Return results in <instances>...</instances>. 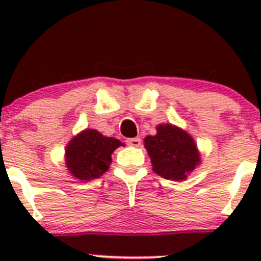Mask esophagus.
I'll use <instances>...</instances> for the list:
<instances>
[{"instance_id":"esophagus-1","label":"esophagus","mask_w":261,"mask_h":261,"mask_svg":"<svg viewBox=\"0 0 261 261\" xmlns=\"http://www.w3.org/2000/svg\"><path fill=\"white\" fill-rule=\"evenodd\" d=\"M126 143H127V145H130V146L139 147L141 145V139L140 138H131V139H127V140H126Z\"/></svg>"}]
</instances>
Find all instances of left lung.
<instances>
[{
  "mask_svg": "<svg viewBox=\"0 0 261 261\" xmlns=\"http://www.w3.org/2000/svg\"><path fill=\"white\" fill-rule=\"evenodd\" d=\"M144 145L152 170L164 179L184 180L201 163L193 138L174 125H159L156 135L146 136Z\"/></svg>",
  "mask_w": 261,
  "mask_h": 261,
  "instance_id": "obj_1",
  "label": "left lung"
}]
</instances>
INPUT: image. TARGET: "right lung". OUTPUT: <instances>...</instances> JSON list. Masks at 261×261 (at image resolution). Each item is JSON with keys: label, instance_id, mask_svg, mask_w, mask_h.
<instances>
[{"label": "right lung", "instance_id": "1", "mask_svg": "<svg viewBox=\"0 0 261 261\" xmlns=\"http://www.w3.org/2000/svg\"><path fill=\"white\" fill-rule=\"evenodd\" d=\"M123 145L115 138H107L93 128H87L69 141L65 149V164L74 178L91 180L109 170L112 152Z\"/></svg>", "mask_w": 261, "mask_h": 261}]
</instances>
